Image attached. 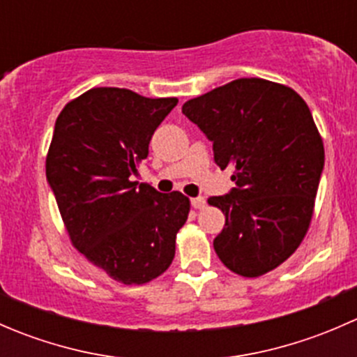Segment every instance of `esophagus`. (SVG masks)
I'll return each instance as SVG.
<instances>
[{
	"label": "esophagus",
	"mask_w": 357,
	"mask_h": 357,
	"mask_svg": "<svg viewBox=\"0 0 357 357\" xmlns=\"http://www.w3.org/2000/svg\"><path fill=\"white\" fill-rule=\"evenodd\" d=\"M192 205L197 211H202V208H205V199L204 197H195V199H192Z\"/></svg>",
	"instance_id": "obj_1"
}]
</instances>
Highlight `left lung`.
<instances>
[{"instance_id": "8db88e82", "label": "left lung", "mask_w": 357, "mask_h": 357, "mask_svg": "<svg viewBox=\"0 0 357 357\" xmlns=\"http://www.w3.org/2000/svg\"><path fill=\"white\" fill-rule=\"evenodd\" d=\"M183 114L214 143V160L238 188L211 197L226 222L214 250L229 271L257 278L304 240L325 164V146L297 91L242 77L188 100Z\"/></svg>"}]
</instances>
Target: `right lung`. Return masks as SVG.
I'll use <instances>...</instances> for the list:
<instances>
[{
  "label": "right lung",
  "mask_w": 357,
  "mask_h": 357,
  "mask_svg": "<svg viewBox=\"0 0 357 357\" xmlns=\"http://www.w3.org/2000/svg\"><path fill=\"white\" fill-rule=\"evenodd\" d=\"M176 103L174 96L93 88L63 107L50 143L46 178L70 243L124 285H145L167 271L190 214L181 192L158 193L131 179Z\"/></svg>",
  "instance_id": "1"
}]
</instances>
